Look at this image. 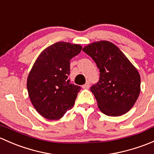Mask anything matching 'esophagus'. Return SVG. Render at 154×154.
Here are the masks:
<instances>
[{
	"label": "esophagus",
	"instance_id": "1",
	"mask_svg": "<svg viewBox=\"0 0 154 154\" xmlns=\"http://www.w3.org/2000/svg\"><path fill=\"white\" fill-rule=\"evenodd\" d=\"M90 83L89 82H86V83L85 85H83V88H84V89H88L90 87Z\"/></svg>",
	"mask_w": 154,
	"mask_h": 154
}]
</instances>
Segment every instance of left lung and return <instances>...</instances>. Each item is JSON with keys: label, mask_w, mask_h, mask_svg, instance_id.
Wrapping results in <instances>:
<instances>
[{"label": "left lung", "mask_w": 154, "mask_h": 154, "mask_svg": "<svg viewBox=\"0 0 154 154\" xmlns=\"http://www.w3.org/2000/svg\"><path fill=\"white\" fill-rule=\"evenodd\" d=\"M83 51L100 70V80L91 87V91L100 111L108 116H121L130 111L141 90L138 70L110 42H95L85 46Z\"/></svg>", "instance_id": "1"}]
</instances>
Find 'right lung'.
I'll return each instance as SVG.
<instances>
[{
	"label": "right lung",
	"instance_id": "1",
	"mask_svg": "<svg viewBox=\"0 0 154 154\" xmlns=\"http://www.w3.org/2000/svg\"><path fill=\"white\" fill-rule=\"evenodd\" d=\"M81 49L80 45L57 42L42 51L31 68L27 80L29 97L45 119H61L74 106L80 87L68 78L70 60Z\"/></svg>",
	"mask_w": 154,
	"mask_h": 154
}]
</instances>
